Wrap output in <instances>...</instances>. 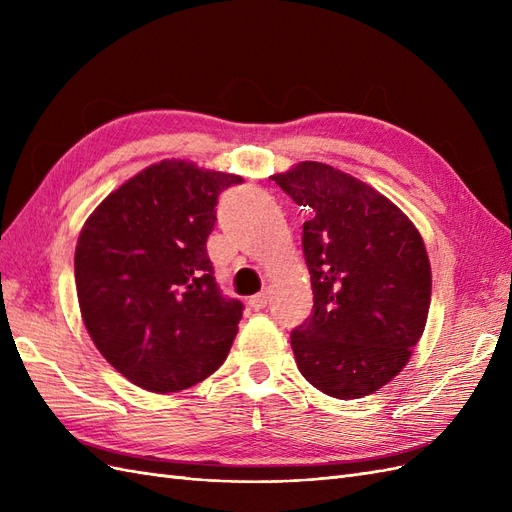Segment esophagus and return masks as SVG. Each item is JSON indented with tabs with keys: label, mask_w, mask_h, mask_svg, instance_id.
I'll list each match as a JSON object with an SVG mask.
<instances>
[{
	"label": "esophagus",
	"mask_w": 512,
	"mask_h": 512,
	"mask_svg": "<svg viewBox=\"0 0 512 512\" xmlns=\"http://www.w3.org/2000/svg\"><path fill=\"white\" fill-rule=\"evenodd\" d=\"M267 303H269V290L267 288L262 290V292H258V294H254V297L250 299V307L256 309V312H260V309H265Z\"/></svg>",
	"instance_id": "esophagus-1"
}]
</instances>
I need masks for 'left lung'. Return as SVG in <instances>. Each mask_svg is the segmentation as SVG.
<instances>
[{
	"instance_id": "8db88e82",
	"label": "left lung",
	"mask_w": 512,
	"mask_h": 512,
	"mask_svg": "<svg viewBox=\"0 0 512 512\" xmlns=\"http://www.w3.org/2000/svg\"><path fill=\"white\" fill-rule=\"evenodd\" d=\"M271 179L309 211L314 309L290 333L299 371L337 399L382 389L425 331L431 267L421 235L389 198L329 164L301 162Z\"/></svg>"
}]
</instances>
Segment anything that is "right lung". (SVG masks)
<instances>
[{
  "mask_svg": "<svg viewBox=\"0 0 512 512\" xmlns=\"http://www.w3.org/2000/svg\"><path fill=\"white\" fill-rule=\"evenodd\" d=\"M239 175L162 160L108 194L74 254L76 294L96 348L151 393L209 378L230 352L243 303L213 277L207 239Z\"/></svg>",
  "mask_w": 512,
  "mask_h": 512,
  "instance_id": "obj_1",
  "label": "right lung"
}]
</instances>
